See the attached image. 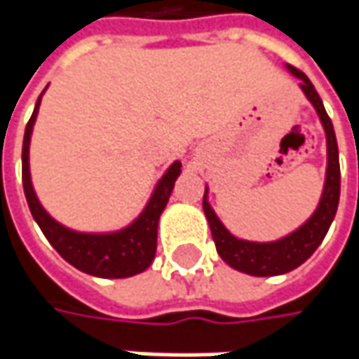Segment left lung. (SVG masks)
Segmentation results:
<instances>
[{
  "label": "left lung",
  "instance_id": "8db88e82",
  "mask_svg": "<svg viewBox=\"0 0 359 359\" xmlns=\"http://www.w3.org/2000/svg\"><path fill=\"white\" fill-rule=\"evenodd\" d=\"M287 72L299 79V88L304 91V95L310 100L313 109L318 111L325 131L327 168H325L324 191H322V198H320L316 212L310 215V219L306 224H302L296 231L287 233L282 240L259 243V241L240 240L233 233H229L208 201V187L203 194V214L208 217V224L212 229V238L215 241L217 254L222 255V259L233 269L243 271L248 276H257V278L282 276V273H287V271L296 269L297 266H302L324 241L325 233L336 217L339 203V156L332 119L325 114L324 104L308 76L292 65H287Z\"/></svg>",
  "mask_w": 359,
  "mask_h": 359
}]
</instances>
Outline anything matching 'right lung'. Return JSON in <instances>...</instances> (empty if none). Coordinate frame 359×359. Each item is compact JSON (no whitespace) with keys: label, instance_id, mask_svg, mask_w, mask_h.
<instances>
[{"label":"right lung","instance_id":"right-lung-1","mask_svg":"<svg viewBox=\"0 0 359 359\" xmlns=\"http://www.w3.org/2000/svg\"><path fill=\"white\" fill-rule=\"evenodd\" d=\"M41 95L37 97L34 114L25 126L23 147H21L23 191H25V200L37 226L41 228L49 243L57 250V254L79 271H86L95 278H114V280L142 273L151 266L156 257L159 215L172 196L177 175L182 173V161H173L168 168V172L161 175L144 212L137 215L130 226L118 231H109V233H83V231L65 228L43 210V205L35 196L32 175H29V142H32V131H34L35 118L41 104Z\"/></svg>","mask_w":359,"mask_h":359}]
</instances>
